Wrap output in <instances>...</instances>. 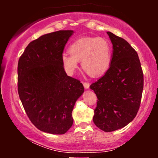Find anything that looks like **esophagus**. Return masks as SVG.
<instances>
[{
  "label": "esophagus",
  "instance_id": "1",
  "mask_svg": "<svg viewBox=\"0 0 158 158\" xmlns=\"http://www.w3.org/2000/svg\"><path fill=\"white\" fill-rule=\"evenodd\" d=\"M83 85H84V88L85 89H88L90 88V84L88 82H86V81L83 82Z\"/></svg>",
  "mask_w": 158,
  "mask_h": 158
}]
</instances>
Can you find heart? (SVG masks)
Wrapping results in <instances>:
<instances>
[{
    "mask_svg": "<svg viewBox=\"0 0 158 158\" xmlns=\"http://www.w3.org/2000/svg\"><path fill=\"white\" fill-rule=\"evenodd\" d=\"M111 44L100 37L77 39L69 48L70 53H63L61 62L68 73H73L81 61L83 70L92 77L104 74L111 63Z\"/></svg>",
    "mask_w": 158,
    "mask_h": 158,
    "instance_id": "b5f03b06",
    "label": "heart"
}]
</instances>
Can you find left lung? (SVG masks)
Here are the masks:
<instances>
[{"label":"left lung","instance_id":"1","mask_svg":"<svg viewBox=\"0 0 158 158\" xmlns=\"http://www.w3.org/2000/svg\"><path fill=\"white\" fill-rule=\"evenodd\" d=\"M113 44L110 68L90 85L97 97L94 124L102 131H114L131 123L139 108L143 73L137 52L125 39L107 32Z\"/></svg>","mask_w":158,"mask_h":158}]
</instances>
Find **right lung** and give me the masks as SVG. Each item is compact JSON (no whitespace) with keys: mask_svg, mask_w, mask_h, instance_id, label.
Here are the masks:
<instances>
[{"mask_svg":"<svg viewBox=\"0 0 158 158\" xmlns=\"http://www.w3.org/2000/svg\"><path fill=\"white\" fill-rule=\"evenodd\" d=\"M73 30L45 34L31 41L18 64V91L32 124L40 131L63 135L73 123L74 105L84 92L80 81L67 75L61 62Z\"/></svg>","mask_w":158,"mask_h":158,"instance_id":"right-lung-1","label":"right lung"}]
</instances>
